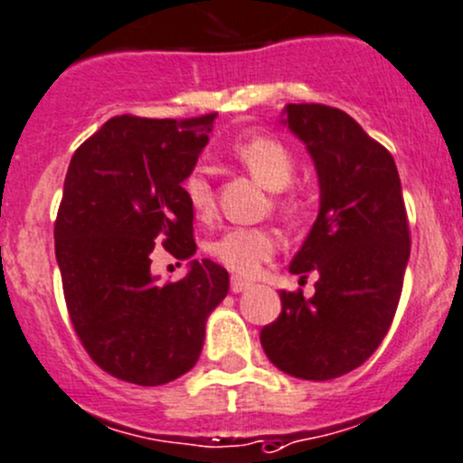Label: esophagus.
<instances>
[{
	"label": "esophagus",
	"mask_w": 463,
	"mask_h": 463,
	"mask_svg": "<svg viewBox=\"0 0 463 463\" xmlns=\"http://www.w3.org/2000/svg\"><path fill=\"white\" fill-rule=\"evenodd\" d=\"M249 287H253V282L244 280V278H240V276H232V280H231V291H232V294H241V291H246V289H249Z\"/></svg>",
	"instance_id": "34e87169"
}]
</instances>
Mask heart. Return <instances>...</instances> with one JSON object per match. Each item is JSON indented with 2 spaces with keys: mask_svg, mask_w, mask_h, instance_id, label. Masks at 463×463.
<instances>
[{
  "mask_svg": "<svg viewBox=\"0 0 463 463\" xmlns=\"http://www.w3.org/2000/svg\"><path fill=\"white\" fill-rule=\"evenodd\" d=\"M232 158L269 192H282L296 174V158L289 146L267 133H250L232 145ZM183 194L199 219L213 217L214 190L205 169L194 167L183 178ZM278 208L291 214L300 208L296 196L278 199ZM210 255L240 276H253L276 250V237L267 228H231L208 246Z\"/></svg>",
  "mask_w": 463,
  "mask_h": 463,
  "instance_id": "b5f03b06",
  "label": "heart"
}]
</instances>
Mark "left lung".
I'll list each match as a JSON object with an SVG mask.
<instances>
[{"label": "left lung", "mask_w": 463, "mask_h": 463, "mask_svg": "<svg viewBox=\"0 0 463 463\" xmlns=\"http://www.w3.org/2000/svg\"><path fill=\"white\" fill-rule=\"evenodd\" d=\"M280 122L303 142L318 178L317 222L289 271L318 280L312 298L280 291V317L260 341L282 373L323 383L364 364L383 344L410 262V226L392 154L351 115L287 103Z\"/></svg>", "instance_id": "8db88e82"}]
</instances>
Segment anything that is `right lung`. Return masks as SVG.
Masks as SVG:
<instances>
[{"instance_id": "right-lung-1", "label": "right lung", "mask_w": 463, "mask_h": 463, "mask_svg": "<svg viewBox=\"0 0 463 463\" xmlns=\"http://www.w3.org/2000/svg\"><path fill=\"white\" fill-rule=\"evenodd\" d=\"M214 118H112L67 169L53 228L65 303L88 355L127 383L156 387L187 373L228 294V271L213 260H192L167 285L151 273L156 244L178 260L196 253L183 178Z\"/></svg>"}]
</instances>
